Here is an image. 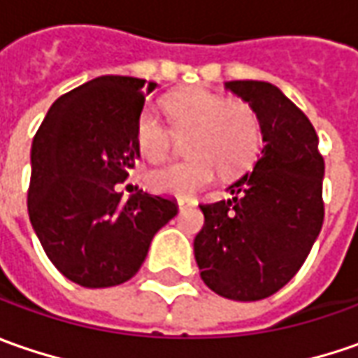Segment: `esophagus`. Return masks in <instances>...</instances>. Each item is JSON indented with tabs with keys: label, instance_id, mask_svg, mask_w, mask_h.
<instances>
[{
	"label": "esophagus",
	"instance_id": "obj_1",
	"mask_svg": "<svg viewBox=\"0 0 358 358\" xmlns=\"http://www.w3.org/2000/svg\"><path fill=\"white\" fill-rule=\"evenodd\" d=\"M192 206H194L192 202H186V200H178V210H180V212L188 210V208H192Z\"/></svg>",
	"mask_w": 358,
	"mask_h": 358
}]
</instances>
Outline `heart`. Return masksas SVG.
<instances>
[{
	"label": "heart",
	"mask_w": 358,
	"mask_h": 358,
	"mask_svg": "<svg viewBox=\"0 0 358 358\" xmlns=\"http://www.w3.org/2000/svg\"><path fill=\"white\" fill-rule=\"evenodd\" d=\"M170 129L155 110H144L136 124V146L150 162H160L170 155L174 134L186 136L184 162H172L148 174L155 192L190 198L216 178L217 168L224 174H238L252 166L257 158L264 132L257 113L245 103L228 99L206 89H184L166 99Z\"/></svg>",
	"instance_id": "obj_1"
}]
</instances>
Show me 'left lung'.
<instances>
[{"mask_svg": "<svg viewBox=\"0 0 358 358\" xmlns=\"http://www.w3.org/2000/svg\"><path fill=\"white\" fill-rule=\"evenodd\" d=\"M226 89L257 113L264 148L228 188L231 198L200 206L194 255L217 295L259 301L299 271L321 231L325 162L313 124L275 85L229 80Z\"/></svg>", "mask_w": 358, "mask_h": 358, "instance_id": "8db88e82", "label": "left lung"}]
</instances>
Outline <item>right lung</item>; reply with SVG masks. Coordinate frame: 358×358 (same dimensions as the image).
Here are the masks:
<instances>
[{
    "label": "right lung",
    "instance_id": "add662e5",
    "mask_svg": "<svg viewBox=\"0 0 358 358\" xmlns=\"http://www.w3.org/2000/svg\"><path fill=\"white\" fill-rule=\"evenodd\" d=\"M156 87L96 77L59 96L33 138L29 220L51 264L83 287L129 281L178 214L172 200L117 190L141 158L136 124Z\"/></svg>",
    "mask_w": 358,
    "mask_h": 358
}]
</instances>
